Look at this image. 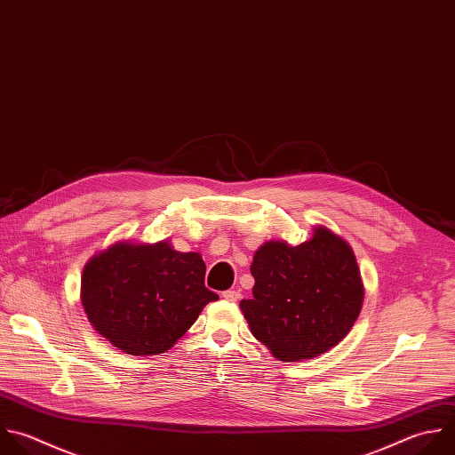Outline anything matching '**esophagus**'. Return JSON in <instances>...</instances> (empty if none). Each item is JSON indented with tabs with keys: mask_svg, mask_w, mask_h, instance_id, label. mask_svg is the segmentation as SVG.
Returning a JSON list of instances; mask_svg holds the SVG:
<instances>
[{
	"mask_svg": "<svg viewBox=\"0 0 455 455\" xmlns=\"http://www.w3.org/2000/svg\"><path fill=\"white\" fill-rule=\"evenodd\" d=\"M240 297H242V293L238 290H226V291H222V299H226L229 302H236Z\"/></svg>",
	"mask_w": 455,
	"mask_h": 455,
	"instance_id": "34e87169",
	"label": "esophagus"
}]
</instances>
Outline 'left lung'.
Listing matches in <instances>:
<instances>
[{
	"instance_id": "obj_1",
	"label": "left lung",
	"mask_w": 455,
	"mask_h": 455,
	"mask_svg": "<svg viewBox=\"0 0 455 455\" xmlns=\"http://www.w3.org/2000/svg\"><path fill=\"white\" fill-rule=\"evenodd\" d=\"M252 297L240 302L251 332L279 361L316 357L359 316L364 286L352 247L325 226L290 245L265 242L252 258Z\"/></svg>"
}]
</instances>
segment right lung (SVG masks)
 I'll return each instance as SVG.
<instances>
[{
	"mask_svg": "<svg viewBox=\"0 0 455 455\" xmlns=\"http://www.w3.org/2000/svg\"><path fill=\"white\" fill-rule=\"evenodd\" d=\"M199 252H180L169 240H121L84 267L82 304L91 325L132 355H156L192 327L208 302Z\"/></svg>",
	"mask_w": 455,
	"mask_h": 455,
	"instance_id": "1",
	"label": "right lung"
}]
</instances>
